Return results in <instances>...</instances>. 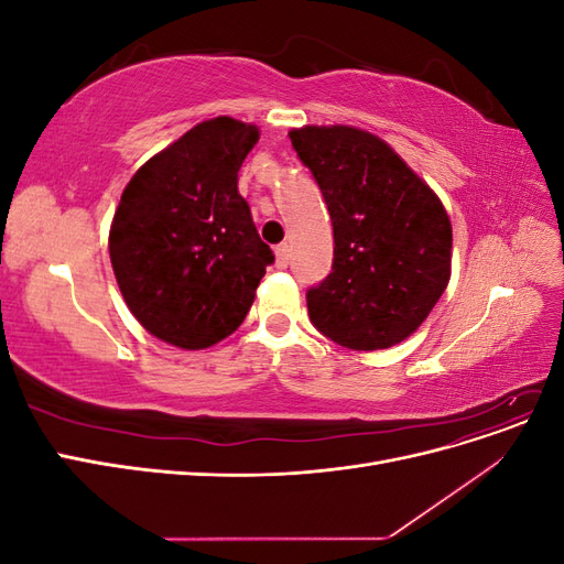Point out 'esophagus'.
<instances>
[{"label":"esophagus","mask_w":564,"mask_h":564,"mask_svg":"<svg viewBox=\"0 0 564 564\" xmlns=\"http://www.w3.org/2000/svg\"><path fill=\"white\" fill-rule=\"evenodd\" d=\"M275 263L278 268H286L289 265V245H278L275 247Z\"/></svg>","instance_id":"esophagus-1"}]
</instances>
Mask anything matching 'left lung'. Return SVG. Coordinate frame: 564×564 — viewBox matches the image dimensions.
I'll return each mask as SVG.
<instances>
[{"instance_id":"1","label":"left lung","mask_w":564,"mask_h":564,"mask_svg":"<svg viewBox=\"0 0 564 564\" xmlns=\"http://www.w3.org/2000/svg\"><path fill=\"white\" fill-rule=\"evenodd\" d=\"M334 226V263L308 289L311 322L350 350L414 334L452 278L447 209L379 135L346 124L289 131Z\"/></svg>"}]
</instances>
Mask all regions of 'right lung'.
<instances>
[{"label": "right lung", "instance_id": "right-lung-1", "mask_svg": "<svg viewBox=\"0 0 564 564\" xmlns=\"http://www.w3.org/2000/svg\"><path fill=\"white\" fill-rule=\"evenodd\" d=\"M259 127L214 117L150 158L127 183L108 249L129 311L164 344L202 350L245 322L275 261L237 193Z\"/></svg>", "mask_w": 564, "mask_h": 564}]
</instances>
